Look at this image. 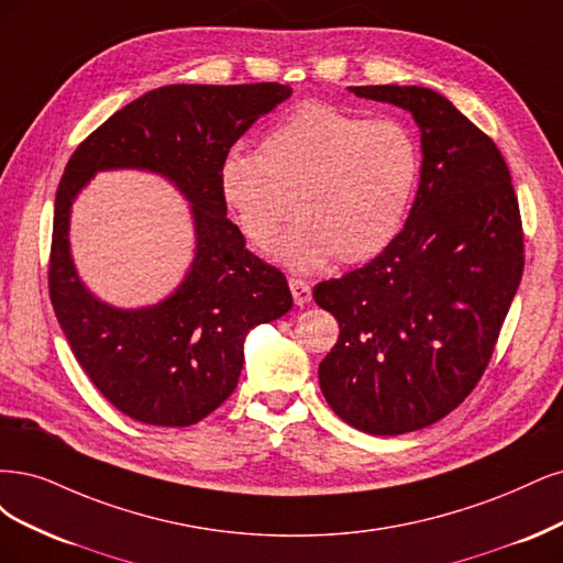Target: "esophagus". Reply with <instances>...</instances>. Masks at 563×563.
<instances>
[{"label":"esophagus","instance_id":"esophagus-1","mask_svg":"<svg viewBox=\"0 0 563 563\" xmlns=\"http://www.w3.org/2000/svg\"><path fill=\"white\" fill-rule=\"evenodd\" d=\"M289 289H292V297L297 306H303L311 301V285L301 278H289Z\"/></svg>","mask_w":563,"mask_h":563}]
</instances>
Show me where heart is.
<instances>
[{
  "label": "heart",
  "mask_w": 563,
  "mask_h": 563,
  "mask_svg": "<svg viewBox=\"0 0 563 563\" xmlns=\"http://www.w3.org/2000/svg\"><path fill=\"white\" fill-rule=\"evenodd\" d=\"M421 177V154L400 121H367L324 102H303L271 129L260 154L233 147L220 191L245 239L268 250L295 208L299 224L278 260L316 271L334 255L357 264L400 233Z\"/></svg>",
  "instance_id": "obj_1"
}]
</instances>
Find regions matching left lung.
Returning a JSON list of instances; mask_svg holds the SVG:
<instances>
[{
  "label": "left lung",
  "mask_w": 563,
  "mask_h": 563,
  "mask_svg": "<svg viewBox=\"0 0 563 563\" xmlns=\"http://www.w3.org/2000/svg\"><path fill=\"white\" fill-rule=\"evenodd\" d=\"M411 112L421 183L405 229L362 268L318 283L339 322L320 390L341 421L405 434L475 390L523 271L521 214L496 142L423 86H351Z\"/></svg>",
  "instance_id": "left-lung-1"
}]
</instances>
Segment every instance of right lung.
Segmentation results:
<instances>
[{"instance_id": "obj_1", "label": "right lung", "mask_w": 563, "mask_h": 563, "mask_svg": "<svg viewBox=\"0 0 563 563\" xmlns=\"http://www.w3.org/2000/svg\"><path fill=\"white\" fill-rule=\"evenodd\" d=\"M289 96L292 88L276 81L163 86L112 114L67 161L53 212L51 303L88 378L140 423L185 428L206 419L239 384L247 332L292 308L285 276L252 255L227 217L217 179L235 140ZM114 167L166 176L192 203L190 274L147 309H114L90 296L68 255L70 201L96 172Z\"/></svg>"}]
</instances>
